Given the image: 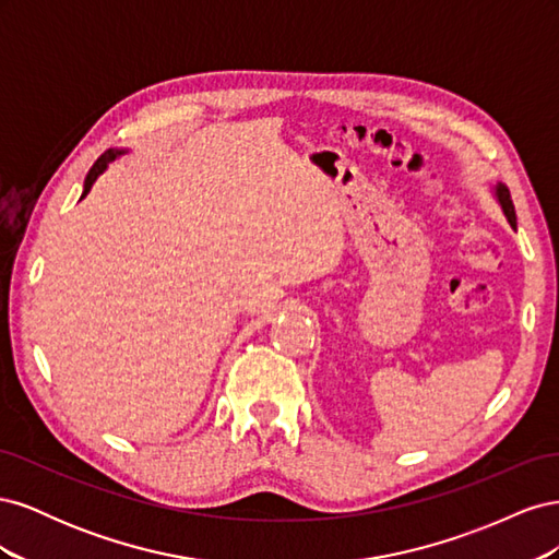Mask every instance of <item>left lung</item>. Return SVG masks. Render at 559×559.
<instances>
[{
	"label": "left lung",
	"instance_id": "obj_1",
	"mask_svg": "<svg viewBox=\"0 0 559 559\" xmlns=\"http://www.w3.org/2000/svg\"><path fill=\"white\" fill-rule=\"evenodd\" d=\"M492 193H495V198H497V202H499V207H501L503 216L509 218V224L515 228L518 216H515V207H513V200H511V191H509V186L501 183V181H497V183L492 186Z\"/></svg>",
	"mask_w": 559,
	"mask_h": 559
}]
</instances>
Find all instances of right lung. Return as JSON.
<instances>
[{"instance_id":"add662e5","label":"right lung","mask_w":559,"mask_h":559,"mask_svg":"<svg viewBox=\"0 0 559 559\" xmlns=\"http://www.w3.org/2000/svg\"><path fill=\"white\" fill-rule=\"evenodd\" d=\"M128 154V148H109L107 154H103L99 156L97 160H95V165L91 167V173H88V177H86V181H83V193H81V198H86L88 193H91V189H93V183L97 181V177L103 175L107 167H109V163H114L116 158H121V156H126Z\"/></svg>"}]
</instances>
